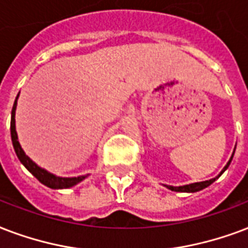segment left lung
I'll list each match as a JSON object with an SVG mask.
<instances>
[{"mask_svg": "<svg viewBox=\"0 0 248 248\" xmlns=\"http://www.w3.org/2000/svg\"><path fill=\"white\" fill-rule=\"evenodd\" d=\"M234 156V154H233ZM233 156H232V158L229 160V162L226 164V166L224 168V170L221 171V174L224 173L225 170L228 169V166L230 165V162H232V160H233ZM216 181V178H212L209 179V181H204V182H196V183H191V185H186V186H179V187H173V186H166L169 190H171V191H178V192H195V191H200V190H203V188H205V187H208L211 183H213Z\"/></svg>", "mask_w": 248, "mask_h": 248, "instance_id": "left-lung-1", "label": "left lung"}]
</instances>
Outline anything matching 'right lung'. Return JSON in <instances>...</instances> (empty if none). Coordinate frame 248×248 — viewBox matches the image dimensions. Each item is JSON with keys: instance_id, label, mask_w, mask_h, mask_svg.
<instances>
[{"instance_id": "right-lung-1", "label": "right lung", "mask_w": 248, "mask_h": 248, "mask_svg": "<svg viewBox=\"0 0 248 248\" xmlns=\"http://www.w3.org/2000/svg\"><path fill=\"white\" fill-rule=\"evenodd\" d=\"M18 99V96H16ZM16 99L13 105V110H11V122H10V132H11V141H13V147L16 156H18L19 161L22 162L30 173L35 175L36 178L39 179L43 185L50 187V188H69V187L75 186L77 183L86 178V175H80V177H74V178H62V177H57L54 174H50L46 170L41 169L40 166H37L35 162L32 161L31 158L28 157L27 155L24 154L20 144L18 141V135L15 131V109H16Z\"/></svg>"}]
</instances>
